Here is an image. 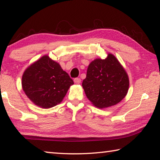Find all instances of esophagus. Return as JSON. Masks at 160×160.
<instances>
[{"label":"esophagus","mask_w":160,"mask_h":160,"mask_svg":"<svg viewBox=\"0 0 160 160\" xmlns=\"http://www.w3.org/2000/svg\"><path fill=\"white\" fill-rule=\"evenodd\" d=\"M74 82L75 83H77V84H79V83H80L81 82V79L79 78H75L74 79Z\"/></svg>","instance_id":"1"}]
</instances>
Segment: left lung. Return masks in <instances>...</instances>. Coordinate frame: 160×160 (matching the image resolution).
Masks as SVG:
<instances>
[{"mask_svg": "<svg viewBox=\"0 0 160 160\" xmlns=\"http://www.w3.org/2000/svg\"><path fill=\"white\" fill-rule=\"evenodd\" d=\"M82 88L95 107L105 108L120 102L129 88V78L118 59L108 54L106 59H96L88 68Z\"/></svg>", "mask_w": 160, "mask_h": 160, "instance_id": "obj_1", "label": "left lung"}]
</instances>
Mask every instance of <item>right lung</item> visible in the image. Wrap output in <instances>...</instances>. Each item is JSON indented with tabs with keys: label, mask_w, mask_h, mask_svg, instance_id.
<instances>
[{
	"label": "right lung",
	"mask_w": 160,
	"mask_h": 160,
	"mask_svg": "<svg viewBox=\"0 0 160 160\" xmlns=\"http://www.w3.org/2000/svg\"><path fill=\"white\" fill-rule=\"evenodd\" d=\"M73 84L69 75L48 55L32 63L22 77L25 95L42 108H52L61 102L70 86Z\"/></svg>",
	"instance_id": "obj_1"
}]
</instances>
